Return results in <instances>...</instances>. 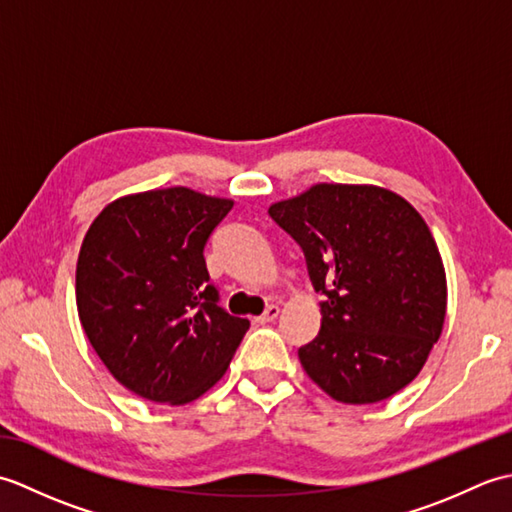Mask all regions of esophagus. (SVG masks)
<instances>
[{
	"label": "esophagus",
	"instance_id": "1",
	"mask_svg": "<svg viewBox=\"0 0 512 512\" xmlns=\"http://www.w3.org/2000/svg\"><path fill=\"white\" fill-rule=\"evenodd\" d=\"M279 306H275V303H273V306H268L266 310H264V314H262V317H257V321L259 323H270V321H275L277 317H279Z\"/></svg>",
	"mask_w": 512,
	"mask_h": 512
}]
</instances>
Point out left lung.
Returning a JSON list of instances; mask_svg holds the SVG:
<instances>
[{
	"label": "left lung",
	"mask_w": 512,
	"mask_h": 512,
	"mask_svg": "<svg viewBox=\"0 0 512 512\" xmlns=\"http://www.w3.org/2000/svg\"><path fill=\"white\" fill-rule=\"evenodd\" d=\"M306 253L323 292L321 330L299 347L306 374L330 398L372 405L407 387L447 317V273L427 222L376 184H312L270 204Z\"/></svg>",
	"instance_id": "1"
}]
</instances>
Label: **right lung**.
<instances>
[{"instance_id":"1","label":"right lung","mask_w":512,"mask_h":512,"mask_svg":"<svg viewBox=\"0 0 512 512\" xmlns=\"http://www.w3.org/2000/svg\"><path fill=\"white\" fill-rule=\"evenodd\" d=\"M233 200L189 187L129 193L94 217L76 310L110 374L136 396L187 405L220 380L248 319L217 306L204 244Z\"/></svg>"}]
</instances>
